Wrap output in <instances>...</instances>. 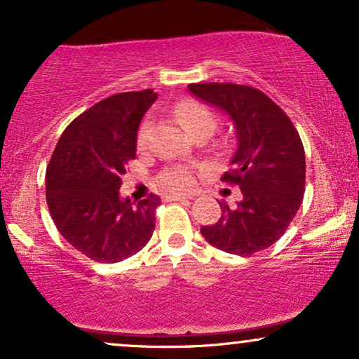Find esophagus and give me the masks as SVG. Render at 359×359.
I'll use <instances>...</instances> for the list:
<instances>
[{
    "mask_svg": "<svg viewBox=\"0 0 359 359\" xmlns=\"http://www.w3.org/2000/svg\"><path fill=\"white\" fill-rule=\"evenodd\" d=\"M165 201H186V199H193V196H181V194H165L163 196Z\"/></svg>",
    "mask_w": 359,
    "mask_h": 359,
    "instance_id": "34e87169",
    "label": "esophagus"
}]
</instances>
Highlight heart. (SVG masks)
Masks as SVG:
<instances>
[{
	"instance_id": "heart-1",
	"label": "heart",
	"mask_w": 359,
	"mask_h": 359,
	"mask_svg": "<svg viewBox=\"0 0 359 359\" xmlns=\"http://www.w3.org/2000/svg\"><path fill=\"white\" fill-rule=\"evenodd\" d=\"M175 114L181 122V126L189 132L191 135L204 134L210 135L217 126V119L215 114L209 109L208 106H204L203 102L196 100H183L175 106ZM150 135V124L144 122L139 129V135H137V145L140 149H144L149 142ZM158 184L166 191L171 193H186L191 191L196 186V171L189 166H171L160 173L158 176Z\"/></svg>"
}]
</instances>
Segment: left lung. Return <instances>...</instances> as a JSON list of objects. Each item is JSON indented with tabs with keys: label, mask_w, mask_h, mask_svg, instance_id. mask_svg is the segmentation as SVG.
Instances as JSON below:
<instances>
[{
	"label": "left lung",
	"mask_w": 359,
	"mask_h": 359,
	"mask_svg": "<svg viewBox=\"0 0 359 359\" xmlns=\"http://www.w3.org/2000/svg\"><path fill=\"white\" fill-rule=\"evenodd\" d=\"M189 91L232 117L238 147L222 181L237 184L235 208L219 203L222 215L201 233L215 248L248 257L283 237L302 204L306 154L286 112L253 86L191 83Z\"/></svg>",
	"instance_id": "obj_1"
}]
</instances>
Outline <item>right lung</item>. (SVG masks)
Returning <instances> with one entry per match:
<instances>
[{
  "label": "right lung",
  "instance_id": "obj_1",
  "mask_svg": "<svg viewBox=\"0 0 359 359\" xmlns=\"http://www.w3.org/2000/svg\"><path fill=\"white\" fill-rule=\"evenodd\" d=\"M154 90L119 93L91 106L63 130L46 171V198L62 237L97 263H117L145 247L160 198L121 199L135 158L137 130Z\"/></svg>",
  "mask_w": 359,
  "mask_h": 359
}]
</instances>
